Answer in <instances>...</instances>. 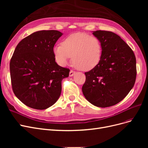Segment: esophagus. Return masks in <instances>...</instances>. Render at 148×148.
Masks as SVG:
<instances>
[{
    "mask_svg": "<svg viewBox=\"0 0 148 148\" xmlns=\"http://www.w3.org/2000/svg\"><path fill=\"white\" fill-rule=\"evenodd\" d=\"M75 74V71L73 70H70V73H69V76L70 77H73V76Z\"/></svg>",
    "mask_w": 148,
    "mask_h": 148,
    "instance_id": "34e87169",
    "label": "esophagus"
}]
</instances>
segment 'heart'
Wrapping results in <instances>:
<instances>
[{"instance_id":"heart-1","label":"heart","mask_w":148,"mask_h":148,"mask_svg":"<svg viewBox=\"0 0 148 148\" xmlns=\"http://www.w3.org/2000/svg\"><path fill=\"white\" fill-rule=\"evenodd\" d=\"M101 52L99 40L83 33L70 35L62 45H56L53 48L55 59L60 65L68 64L73 56L74 64L83 70H90L99 63Z\"/></svg>"}]
</instances>
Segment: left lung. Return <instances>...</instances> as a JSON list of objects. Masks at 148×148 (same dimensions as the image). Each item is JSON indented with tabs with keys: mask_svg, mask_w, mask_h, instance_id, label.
I'll list each match as a JSON object with an SVG mask.
<instances>
[{
	"mask_svg": "<svg viewBox=\"0 0 148 148\" xmlns=\"http://www.w3.org/2000/svg\"><path fill=\"white\" fill-rule=\"evenodd\" d=\"M92 34L99 40L100 60L85 72L82 87L85 98L92 105L107 107L117 104L131 91L136 77V57L122 39L110 31L98 30Z\"/></svg>",
	"mask_w": 148,
	"mask_h": 148,
	"instance_id": "left-lung-1",
	"label": "left lung"
}]
</instances>
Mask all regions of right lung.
Masks as SVG:
<instances>
[{
  "label": "right lung",
  "mask_w": 148,
  "mask_h": 148,
  "mask_svg": "<svg viewBox=\"0 0 148 148\" xmlns=\"http://www.w3.org/2000/svg\"><path fill=\"white\" fill-rule=\"evenodd\" d=\"M61 32L42 30L34 32L18 44L10 62L13 91L28 107L44 110L59 99L62 80L70 70L56 62L53 48Z\"/></svg>",
  "instance_id": "1"
}]
</instances>
